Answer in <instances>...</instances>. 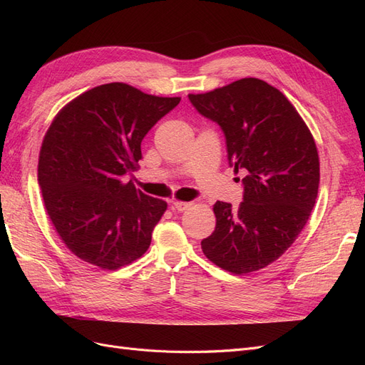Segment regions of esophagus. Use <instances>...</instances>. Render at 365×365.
I'll list each match as a JSON object with an SVG mask.
<instances>
[{"instance_id": "esophagus-1", "label": "esophagus", "mask_w": 365, "mask_h": 365, "mask_svg": "<svg viewBox=\"0 0 365 365\" xmlns=\"http://www.w3.org/2000/svg\"><path fill=\"white\" fill-rule=\"evenodd\" d=\"M172 205V210H175V212H185L187 208H189L192 204L190 202H181V201H173L170 202Z\"/></svg>"}]
</instances>
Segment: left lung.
I'll return each instance as SVG.
<instances>
[{
  "label": "left lung",
  "mask_w": 365,
  "mask_h": 365,
  "mask_svg": "<svg viewBox=\"0 0 365 365\" xmlns=\"http://www.w3.org/2000/svg\"><path fill=\"white\" fill-rule=\"evenodd\" d=\"M189 101L220 126L230 165L245 173L244 201L236 210L215 204L216 228L201 248L225 271H259L294 244L311 216L319 184L314 137L288 98L256 77Z\"/></svg>",
  "instance_id": "obj_1"
}]
</instances>
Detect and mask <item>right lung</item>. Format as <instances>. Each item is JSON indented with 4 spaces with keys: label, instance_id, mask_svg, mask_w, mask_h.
Returning <instances> with one entry per match:
<instances>
[{
    "label": "right lung",
    "instance_id": "add662e5",
    "mask_svg": "<svg viewBox=\"0 0 365 365\" xmlns=\"http://www.w3.org/2000/svg\"><path fill=\"white\" fill-rule=\"evenodd\" d=\"M181 97H158L113 82L65 105L42 141L38 181L51 224L83 262L115 271L145 254L168 204L125 175L141 141Z\"/></svg>",
    "mask_w": 365,
    "mask_h": 365
}]
</instances>
